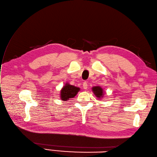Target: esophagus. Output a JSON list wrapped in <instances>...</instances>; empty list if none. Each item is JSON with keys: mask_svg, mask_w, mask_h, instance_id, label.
Masks as SVG:
<instances>
[{"mask_svg": "<svg viewBox=\"0 0 157 157\" xmlns=\"http://www.w3.org/2000/svg\"><path fill=\"white\" fill-rule=\"evenodd\" d=\"M83 89H84V90L87 89V83L86 82L83 83Z\"/></svg>", "mask_w": 157, "mask_h": 157, "instance_id": "1", "label": "esophagus"}]
</instances>
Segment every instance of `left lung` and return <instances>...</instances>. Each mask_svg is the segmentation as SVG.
I'll return each instance as SVG.
<instances>
[{
    "label": "left lung",
    "instance_id": "obj_1",
    "mask_svg": "<svg viewBox=\"0 0 157 157\" xmlns=\"http://www.w3.org/2000/svg\"><path fill=\"white\" fill-rule=\"evenodd\" d=\"M92 90L97 98H98V99H103L104 96V90L101 86H94L92 87Z\"/></svg>",
    "mask_w": 157,
    "mask_h": 157
}]
</instances>
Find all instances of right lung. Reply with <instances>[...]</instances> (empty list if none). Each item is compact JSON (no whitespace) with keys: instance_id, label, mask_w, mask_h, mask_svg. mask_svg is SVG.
I'll use <instances>...</instances> for the list:
<instances>
[{"instance_id":"obj_1","label":"right lung","mask_w":157,"mask_h":157,"mask_svg":"<svg viewBox=\"0 0 157 157\" xmlns=\"http://www.w3.org/2000/svg\"><path fill=\"white\" fill-rule=\"evenodd\" d=\"M80 88L78 87L71 85L70 83H65V84L60 90L59 97L62 101H66L71 100L77 95Z\"/></svg>"}]
</instances>
